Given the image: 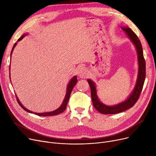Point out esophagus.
<instances>
[{
	"label": "esophagus",
	"mask_w": 156,
	"mask_h": 156,
	"mask_svg": "<svg viewBox=\"0 0 156 156\" xmlns=\"http://www.w3.org/2000/svg\"><path fill=\"white\" fill-rule=\"evenodd\" d=\"M77 75L80 78H85L87 76V70L86 68L81 66L77 71Z\"/></svg>",
	"instance_id": "34e87169"
}]
</instances>
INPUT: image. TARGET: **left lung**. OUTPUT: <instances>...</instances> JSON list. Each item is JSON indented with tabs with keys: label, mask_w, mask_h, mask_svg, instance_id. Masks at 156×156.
Here are the masks:
<instances>
[{
	"label": "left lung",
	"mask_w": 156,
	"mask_h": 156,
	"mask_svg": "<svg viewBox=\"0 0 156 156\" xmlns=\"http://www.w3.org/2000/svg\"><path fill=\"white\" fill-rule=\"evenodd\" d=\"M121 28L124 31H125L129 38L135 46L138 62V77L133 90L132 93L127 98V99L119 104L112 106L104 104L100 101L97 95V90L95 83L91 80H87L88 83L90 87L91 97L94 107L97 111L104 114H117L132 108L140 95L145 79V61L144 57L143 49L140 41L138 39L135 33L129 28L121 27Z\"/></svg>",
	"instance_id": "left-lung-1"
}]
</instances>
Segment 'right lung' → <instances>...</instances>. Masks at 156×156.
Returning a JSON list of instances; mask_svg holds the SVG:
<instances>
[{"instance_id":"1","label":"right lung","mask_w":156,"mask_h":156,"mask_svg":"<svg viewBox=\"0 0 156 156\" xmlns=\"http://www.w3.org/2000/svg\"><path fill=\"white\" fill-rule=\"evenodd\" d=\"M27 34H24L23 35H22L18 40V42H19V41L21 40L24 37H25V35H27ZM16 44H17V43H15L14 45H13V47L12 48V51H11V55H12V51L14 50V47H16ZM10 69V68H9ZM11 79V78H10ZM78 81V80H77V77L76 76H75L74 77H73L71 78V80H70L69 83H68V87H67V89H66V96L64 97V99L63 101V102L62 104H61V105L60 106V107L57 109L53 111H51V112H43V113H37V112H32L31 111H29L28 109H27V108H25L24 107V106L22 105V104L20 102V100L18 99V98L17 97V95H16V99H17V101L18 102V104H20V105L21 106V107L24 109L27 112H30V113H34L35 114H36V115H38V116H55V115H57V114H61L62 113V112L64 111V110L66 109V106H67V104H68V101L69 99V97H70V95H71V93L72 92V90L73 88V87L75 86V85L76 84Z\"/></svg>"}]
</instances>
